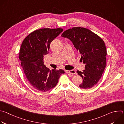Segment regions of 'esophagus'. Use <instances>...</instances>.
<instances>
[{"label": "esophagus", "mask_w": 124, "mask_h": 124, "mask_svg": "<svg viewBox=\"0 0 124 124\" xmlns=\"http://www.w3.org/2000/svg\"><path fill=\"white\" fill-rule=\"evenodd\" d=\"M66 72L67 74H71V75H75L76 72L75 70H66Z\"/></svg>", "instance_id": "esophagus-1"}]
</instances>
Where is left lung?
<instances>
[{
  "label": "left lung",
  "instance_id": "8db88e82",
  "mask_svg": "<svg viewBox=\"0 0 124 124\" xmlns=\"http://www.w3.org/2000/svg\"><path fill=\"white\" fill-rule=\"evenodd\" d=\"M61 36L72 42L85 64L82 72L77 71L83 79L79 86L85 89L92 88L101 79L105 68L107 52L104 41L91 30L81 27L69 29Z\"/></svg>",
  "mask_w": 124,
  "mask_h": 124
}]
</instances>
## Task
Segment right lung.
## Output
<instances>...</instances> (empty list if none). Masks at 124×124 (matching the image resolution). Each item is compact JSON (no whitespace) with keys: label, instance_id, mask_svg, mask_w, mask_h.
Masks as SVG:
<instances>
[{"label":"right lung","instance_id":"1","mask_svg":"<svg viewBox=\"0 0 124 124\" xmlns=\"http://www.w3.org/2000/svg\"><path fill=\"white\" fill-rule=\"evenodd\" d=\"M62 28H42L35 30L23 41L19 58L25 76L30 84L41 92L54 88L60 75L61 69L50 70L44 65V56L48 54L51 42L63 31Z\"/></svg>","mask_w":124,"mask_h":124}]
</instances>
